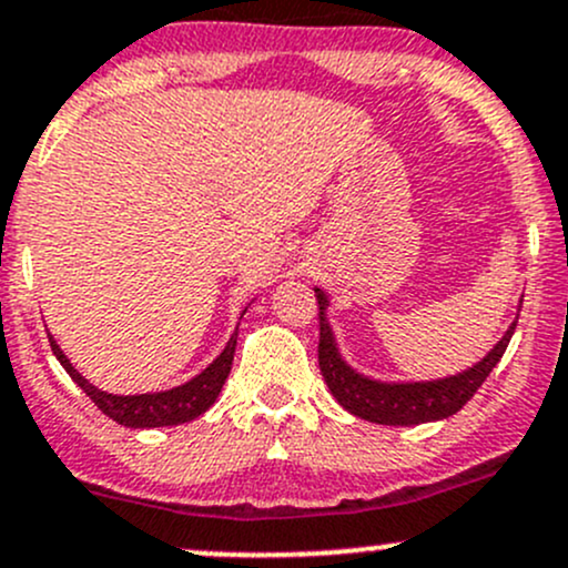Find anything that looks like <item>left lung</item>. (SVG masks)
Wrapping results in <instances>:
<instances>
[{
  "mask_svg": "<svg viewBox=\"0 0 568 568\" xmlns=\"http://www.w3.org/2000/svg\"><path fill=\"white\" fill-rule=\"evenodd\" d=\"M315 296H318L321 310L318 364L321 373H324L326 386H329L332 397L337 399L348 414H354L356 419L373 422V425L414 427L455 416L457 410L474 397L476 389L485 384V378L493 373L495 364L500 362V356H504L506 345H509L517 326L515 318L509 329L504 332V337H500L479 362L459 369L455 375H444V378L429 381H384L373 378V375H364L345 362L329 324V294L315 285ZM517 315H520V310H517Z\"/></svg>",
  "mask_w": 568,
  "mask_h": 568,
  "instance_id": "8db88e82",
  "label": "left lung"
}]
</instances>
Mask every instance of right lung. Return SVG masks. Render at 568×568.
Wrapping results in <instances>:
<instances>
[{"label": "right lung", "instance_id": "1", "mask_svg": "<svg viewBox=\"0 0 568 568\" xmlns=\"http://www.w3.org/2000/svg\"><path fill=\"white\" fill-rule=\"evenodd\" d=\"M247 307L242 310V315L247 313ZM236 334H239V326L229 337L225 348L220 351L217 359L209 364V367L201 369L199 375H193L190 381H184V384L179 386H171V389L165 392H146V394H111V392L98 389V386L89 384L79 369L70 364V359L64 356V351L59 348V343L53 339L51 332H48V343H51L53 356H57L59 364L68 369L70 378L87 392V397L92 399V403L98 405L109 419H113L122 427L152 429V427L184 425V422L199 419L201 414H206V410L212 408L217 394L223 392L225 378H229L231 373V364H234Z\"/></svg>", "mask_w": 568, "mask_h": 568}]
</instances>
